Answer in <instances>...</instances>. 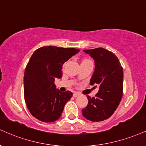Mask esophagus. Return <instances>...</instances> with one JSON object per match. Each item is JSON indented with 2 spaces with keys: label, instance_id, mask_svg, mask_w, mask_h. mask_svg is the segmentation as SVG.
<instances>
[{
  "label": "esophagus",
  "instance_id": "34e87169",
  "mask_svg": "<svg viewBox=\"0 0 146 146\" xmlns=\"http://www.w3.org/2000/svg\"><path fill=\"white\" fill-rule=\"evenodd\" d=\"M80 95H81V94L80 92H74V94H73V96H74V97H77V96H78Z\"/></svg>",
  "mask_w": 146,
  "mask_h": 146
}]
</instances>
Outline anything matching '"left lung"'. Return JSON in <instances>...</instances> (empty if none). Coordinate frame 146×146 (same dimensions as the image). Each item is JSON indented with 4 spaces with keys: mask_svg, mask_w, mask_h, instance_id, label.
<instances>
[{
    "mask_svg": "<svg viewBox=\"0 0 146 146\" xmlns=\"http://www.w3.org/2000/svg\"><path fill=\"white\" fill-rule=\"evenodd\" d=\"M84 52L94 60L95 68L90 84L99 85V89L95 96H87L88 103L82 114L92 122L103 121L111 116L122 99L123 68L117 56L103 47Z\"/></svg>",
    "mask_w": 146,
    "mask_h": 146,
    "instance_id": "left-lung-1",
    "label": "left lung"
}]
</instances>
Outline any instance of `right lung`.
Wrapping results in <instances>:
<instances>
[{"mask_svg": "<svg viewBox=\"0 0 146 146\" xmlns=\"http://www.w3.org/2000/svg\"><path fill=\"white\" fill-rule=\"evenodd\" d=\"M79 51L55 46L35 51L24 72V94L28 110L35 118L52 122L60 117L73 93L56 89L54 80L62 78V64Z\"/></svg>", "mask_w": 146, "mask_h": 146, "instance_id": "obj_1", "label": "right lung"}]
</instances>
